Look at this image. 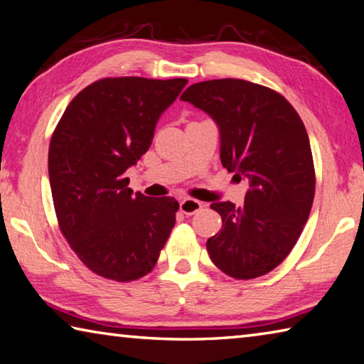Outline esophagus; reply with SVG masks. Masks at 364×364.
I'll return each mask as SVG.
<instances>
[{
    "label": "esophagus",
    "mask_w": 364,
    "mask_h": 364,
    "mask_svg": "<svg viewBox=\"0 0 364 364\" xmlns=\"http://www.w3.org/2000/svg\"><path fill=\"white\" fill-rule=\"evenodd\" d=\"M205 208V203H201L195 198H183L181 201V211L187 215H193L195 213L201 211Z\"/></svg>",
    "instance_id": "obj_1"
}]
</instances>
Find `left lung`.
<instances>
[{"label": "left lung", "instance_id": "8db88e82", "mask_svg": "<svg viewBox=\"0 0 364 364\" xmlns=\"http://www.w3.org/2000/svg\"><path fill=\"white\" fill-rule=\"evenodd\" d=\"M181 100L218 123L222 164L250 181L241 208L211 205L222 230L208 240L209 256L232 278L262 277L288 257L314 205V156L302 119L282 94L245 80L195 82Z\"/></svg>", "mask_w": 364, "mask_h": 364}]
</instances>
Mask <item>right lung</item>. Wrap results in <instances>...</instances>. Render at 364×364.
<instances>
[{"instance_id":"1","label":"right lung","mask_w":364,"mask_h":364,"mask_svg":"<svg viewBox=\"0 0 364 364\" xmlns=\"http://www.w3.org/2000/svg\"><path fill=\"white\" fill-rule=\"evenodd\" d=\"M186 78L121 76L75 95L49 144V182L60 232L89 270L127 283L151 272L176 224L172 196L129 188L127 168L150 149L156 121Z\"/></svg>"}]
</instances>
